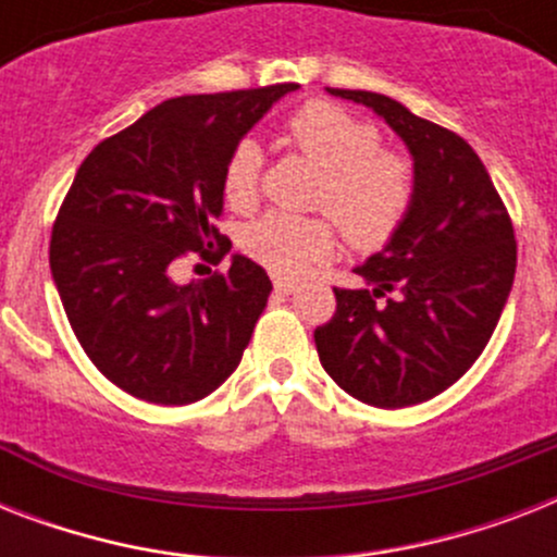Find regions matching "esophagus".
<instances>
[{
	"instance_id": "obj_1",
	"label": "esophagus",
	"mask_w": 557,
	"mask_h": 557,
	"mask_svg": "<svg viewBox=\"0 0 557 557\" xmlns=\"http://www.w3.org/2000/svg\"><path fill=\"white\" fill-rule=\"evenodd\" d=\"M274 292H277V295H295L297 283H292V280L277 277V280H274Z\"/></svg>"
}]
</instances>
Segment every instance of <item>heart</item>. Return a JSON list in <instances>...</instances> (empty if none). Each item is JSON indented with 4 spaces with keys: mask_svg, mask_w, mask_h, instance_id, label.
I'll return each instance as SVG.
<instances>
[{
    "mask_svg": "<svg viewBox=\"0 0 557 557\" xmlns=\"http://www.w3.org/2000/svg\"><path fill=\"white\" fill-rule=\"evenodd\" d=\"M286 144L323 173L314 208L338 222L358 248L381 245L413 201V168L396 152L379 150V129L335 103H306L288 117ZM260 147L236 144L222 173L231 208H251L257 199ZM245 248L262 265L295 277L332 248V227L323 219L269 213L245 231Z\"/></svg>",
    "mask_w": 557,
    "mask_h": 557,
    "instance_id": "heart-1",
    "label": "heart"
}]
</instances>
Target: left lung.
Listing matches in <instances>:
<instances>
[{
  "instance_id": "8db88e82",
  "label": "left lung",
  "mask_w": 557,
  "mask_h": 557,
  "mask_svg": "<svg viewBox=\"0 0 557 557\" xmlns=\"http://www.w3.org/2000/svg\"><path fill=\"white\" fill-rule=\"evenodd\" d=\"M326 91L372 109L401 138L413 201L387 243L356 265L364 286L335 288L338 309L314 330V347L358 401L419 405L466 375L500 321L518 265L511 219L459 135L387 95Z\"/></svg>"
}]
</instances>
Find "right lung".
I'll return each instance as SVG.
<instances>
[{
	"label": "right lung",
	"mask_w": 557,
	"mask_h": 557,
	"mask_svg": "<svg viewBox=\"0 0 557 557\" xmlns=\"http://www.w3.org/2000/svg\"><path fill=\"white\" fill-rule=\"evenodd\" d=\"M297 83L187 95L150 109L86 156L51 234V277L74 335L112 384L152 405H190L239 367L271 295L234 253L227 274L176 283L185 251L225 257L222 173Z\"/></svg>",
	"instance_id": "add662e5"
}]
</instances>
